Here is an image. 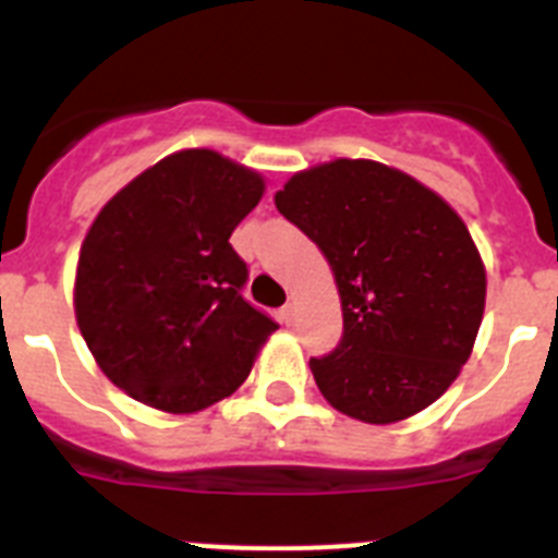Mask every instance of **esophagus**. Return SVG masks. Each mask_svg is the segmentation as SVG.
Returning a JSON list of instances; mask_svg holds the SVG:
<instances>
[{"mask_svg":"<svg viewBox=\"0 0 558 558\" xmlns=\"http://www.w3.org/2000/svg\"><path fill=\"white\" fill-rule=\"evenodd\" d=\"M279 318H282L284 324H293L295 322V304L293 302L284 304V307L279 310Z\"/></svg>","mask_w":558,"mask_h":558,"instance_id":"esophagus-1","label":"esophagus"}]
</instances>
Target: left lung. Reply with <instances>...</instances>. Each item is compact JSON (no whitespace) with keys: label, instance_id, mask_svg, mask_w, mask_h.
Returning <instances> with one entry per match:
<instances>
[{"label":"left lung","instance_id":"left-lung-1","mask_svg":"<svg viewBox=\"0 0 558 558\" xmlns=\"http://www.w3.org/2000/svg\"><path fill=\"white\" fill-rule=\"evenodd\" d=\"M276 209L332 265L343 335L310 360L329 405L368 425L425 411L475 347L486 270L436 192L368 159L295 172Z\"/></svg>","mask_w":558,"mask_h":558}]
</instances>
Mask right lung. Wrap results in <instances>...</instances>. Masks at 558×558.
Returning a JSON list of instances; mask_svg holds the SVG:
<instances>
[{
	"instance_id": "obj_1",
	"label": "right lung",
	"mask_w": 558,
	"mask_h": 558,
	"mask_svg": "<svg viewBox=\"0 0 558 558\" xmlns=\"http://www.w3.org/2000/svg\"><path fill=\"white\" fill-rule=\"evenodd\" d=\"M254 170L215 150L172 153L102 206L83 240L75 315L113 386L167 413H195L243 386L279 324L243 299L231 248L259 204Z\"/></svg>"
}]
</instances>
